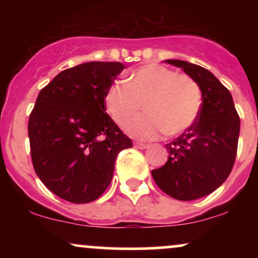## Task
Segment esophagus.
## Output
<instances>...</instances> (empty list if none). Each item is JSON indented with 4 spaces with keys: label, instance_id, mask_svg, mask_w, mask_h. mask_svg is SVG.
<instances>
[{
    "label": "esophagus",
    "instance_id": "esophagus-1",
    "mask_svg": "<svg viewBox=\"0 0 258 258\" xmlns=\"http://www.w3.org/2000/svg\"><path fill=\"white\" fill-rule=\"evenodd\" d=\"M135 147L138 148V149H146V148H148V144H146V143H139V142H136Z\"/></svg>",
    "mask_w": 258,
    "mask_h": 258
}]
</instances>
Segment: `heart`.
Listing matches in <instances>:
<instances>
[{"mask_svg": "<svg viewBox=\"0 0 258 258\" xmlns=\"http://www.w3.org/2000/svg\"><path fill=\"white\" fill-rule=\"evenodd\" d=\"M106 111L125 126L143 106L146 114L126 126L130 135L154 139L166 132L176 136L197 121L203 105L200 86L185 74L160 64H148L130 74L127 84L114 82L105 93Z\"/></svg>", "mask_w": 258, "mask_h": 258, "instance_id": "1", "label": "heart"}]
</instances>
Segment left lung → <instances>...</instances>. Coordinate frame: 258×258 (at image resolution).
I'll list each match as a JSON object with an SVG mask.
<instances>
[{"mask_svg":"<svg viewBox=\"0 0 258 258\" xmlns=\"http://www.w3.org/2000/svg\"><path fill=\"white\" fill-rule=\"evenodd\" d=\"M165 61L198 82L203 105L193 125L166 144V164L153 170L152 176L170 197L195 200L211 194L229 176L238 150L240 117L230 92L211 72L184 60Z\"/></svg>","mask_w":258,"mask_h":258,"instance_id":"left-lung-1","label":"left lung"}]
</instances>
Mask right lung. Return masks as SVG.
<instances>
[{"label":"right lung","instance_id":"add662e5","mask_svg":"<svg viewBox=\"0 0 258 258\" xmlns=\"http://www.w3.org/2000/svg\"><path fill=\"white\" fill-rule=\"evenodd\" d=\"M123 69L119 61L80 64L59 73L38 93L28 125L32 165L61 199H98L110 184L119 153L132 147L104 104Z\"/></svg>","mask_w":258,"mask_h":258}]
</instances>
